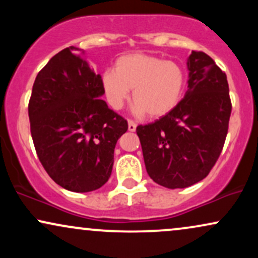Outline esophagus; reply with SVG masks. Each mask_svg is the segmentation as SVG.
<instances>
[{
    "mask_svg": "<svg viewBox=\"0 0 258 258\" xmlns=\"http://www.w3.org/2000/svg\"><path fill=\"white\" fill-rule=\"evenodd\" d=\"M136 128H137V123H136L135 121L128 120V131L135 132V131H136Z\"/></svg>",
    "mask_w": 258,
    "mask_h": 258,
    "instance_id": "1",
    "label": "esophagus"
}]
</instances>
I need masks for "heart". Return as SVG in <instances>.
I'll return each instance as SVG.
<instances>
[{
    "label": "heart",
    "mask_w": 258,
    "mask_h": 258,
    "mask_svg": "<svg viewBox=\"0 0 258 258\" xmlns=\"http://www.w3.org/2000/svg\"><path fill=\"white\" fill-rule=\"evenodd\" d=\"M184 84V72L178 64L142 53L119 58L115 69L102 75L103 91L110 106L120 109L133 88V110L153 117L167 114L178 104Z\"/></svg>",
    "instance_id": "1"
}]
</instances>
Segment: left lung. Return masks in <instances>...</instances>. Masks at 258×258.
I'll return each mask as SVG.
<instances>
[{
	"label": "left lung",
	"instance_id": "left-lung-1",
	"mask_svg": "<svg viewBox=\"0 0 258 258\" xmlns=\"http://www.w3.org/2000/svg\"><path fill=\"white\" fill-rule=\"evenodd\" d=\"M188 90L170 112L137 126L147 172L170 189L204 179L220 158L232 102L227 75L210 55L193 51L188 59Z\"/></svg>",
	"mask_w": 258,
	"mask_h": 258
}]
</instances>
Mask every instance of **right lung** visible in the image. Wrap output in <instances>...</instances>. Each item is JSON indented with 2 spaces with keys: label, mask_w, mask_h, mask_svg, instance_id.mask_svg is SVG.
Segmentation results:
<instances>
[{
  "label": "right lung",
  "mask_w": 258,
  "mask_h": 258,
  "mask_svg": "<svg viewBox=\"0 0 258 258\" xmlns=\"http://www.w3.org/2000/svg\"><path fill=\"white\" fill-rule=\"evenodd\" d=\"M68 47L51 58L35 79L29 119L35 149L57 184L87 193L108 182L116 142L127 121L108 108L102 76Z\"/></svg>",
  "instance_id": "add662e5"
}]
</instances>
